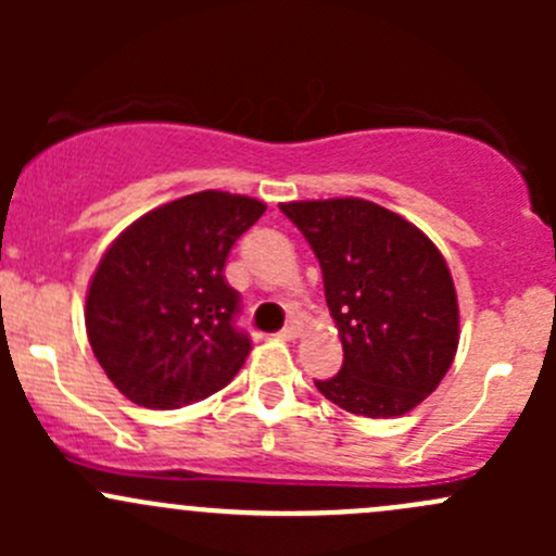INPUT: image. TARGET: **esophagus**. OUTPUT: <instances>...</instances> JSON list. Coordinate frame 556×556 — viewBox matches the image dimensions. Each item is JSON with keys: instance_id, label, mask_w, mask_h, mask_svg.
<instances>
[{"instance_id": "obj_1", "label": "esophagus", "mask_w": 556, "mask_h": 556, "mask_svg": "<svg viewBox=\"0 0 556 556\" xmlns=\"http://www.w3.org/2000/svg\"><path fill=\"white\" fill-rule=\"evenodd\" d=\"M301 336V325L299 323H290V325H285L282 330H279V339H285V341H293V339H299Z\"/></svg>"}]
</instances>
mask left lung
I'll use <instances>...</instances> for the list:
<instances>
[{"instance_id": "8db88e82", "label": "left lung", "mask_w": 556, "mask_h": 556, "mask_svg": "<svg viewBox=\"0 0 556 556\" xmlns=\"http://www.w3.org/2000/svg\"><path fill=\"white\" fill-rule=\"evenodd\" d=\"M279 210L317 255L344 346L341 371L314 382L317 390L361 417L412 412L441 384L459 341L457 293L439 247L374 201H290Z\"/></svg>"}]
</instances>
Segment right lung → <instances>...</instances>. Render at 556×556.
Segmentation results:
<instances>
[{
	"label": "right lung",
	"instance_id": "right-lung-1",
	"mask_svg": "<svg viewBox=\"0 0 556 556\" xmlns=\"http://www.w3.org/2000/svg\"><path fill=\"white\" fill-rule=\"evenodd\" d=\"M266 212L250 195L201 190L159 206L104 252L86 299L91 350L137 406L179 408L223 390L250 355L228 252Z\"/></svg>",
	"mask_w": 556,
	"mask_h": 556
}]
</instances>
